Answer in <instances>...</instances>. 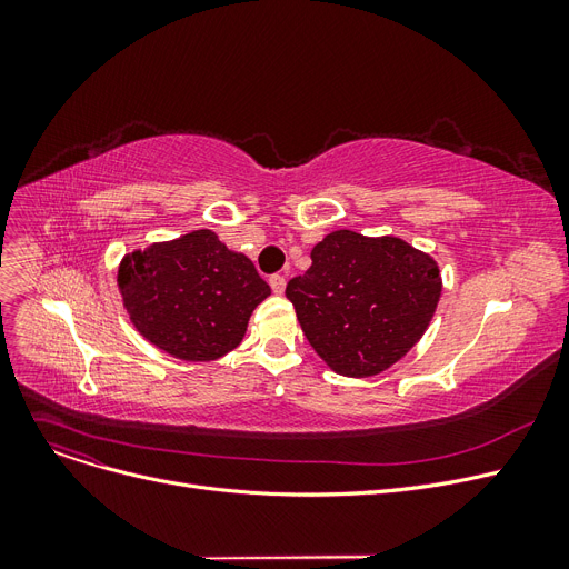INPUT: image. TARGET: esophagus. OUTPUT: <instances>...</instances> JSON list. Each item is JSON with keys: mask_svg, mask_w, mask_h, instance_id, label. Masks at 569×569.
Segmentation results:
<instances>
[{"mask_svg": "<svg viewBox=\"0 0 569 569\" xmlns=\"http://www.w3.org/2000/svg\"><path fill=\"white\" fill-rule=\"evenodd\" d=\"M269 286H272V290H274L277 295H283V290H286V277L274 274L272 279H269Z\"/></svg>", "mask_w": 569, "mask_h": 569, "instance_id": "esophagus-1", "label": "esophagus"}]
</instances>
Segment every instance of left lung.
I'll use <instances>...</instances> for the list:
<instances>
[{
	"label": "left lung",
	"mask_w": 569,
	"mask_h": 569,
	"mask_svg": "<svg viewBox=\"0 0 569 569\" xmlns=\"http://www.w3.org/2000/svg\"><path fill=\"white\" fill-rule=\"evenodd\" d=\"M442 292L438 262L395 234L335 230L286 286L302 332L339 376L369 378L420 341Z\"/></svg>",
	"instance_id": "left-lung-1"
}]
</instances>
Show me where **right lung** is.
Instances as JSON below:
<instances>
[{"label":"right lung","instance_id":"obj_1","mask_svg":"<svg viewBox=\"0 0 569 569\" xmlns=\"http://www.w3.org/2000/svg\"><path fill=\"white\" fill-rule=\"evenodd\" d=\"M117 288L144 341L184 362H212L242 343L253 309L272 295L253 262L214 230L133 249Z\"/></svg>","mask_w":569,"mask_h":569}]
</instances>
